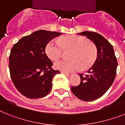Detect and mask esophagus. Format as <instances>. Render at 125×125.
Returning a JSON list of instances; mask_svg holds the SVG:
<instances>
[{"label":"esophagus","mask_w":125,"mask_h":125,"mask_svg":"<svg viewBox=\"0 0 125 125\" xmlns=\"http://www.w3.org/2000/svg\"><path fill=\"white\" fill-rule=\"evenodd\" d=\"M62 74H64L66 75L67 76H71L73 75L72 73H65V72H62Z\"/></svg>","instance_id":"esophagus-1"}]
</instances>
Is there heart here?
<instances>
[{
    "label": "heart",
    "instance_id": "b5f03b06",
    "mask_svg": "<svg viewBox=\"0 0 125 125\" xmlns=\"http://www.w3.org/2000/svg\"><path fill=\"white\" fill-rule=\"evenodd\" d=\"M63 49H72L70 54L71 60H60L54 63L56 69L65 73L80 71L82 68L87 69L94 62L96 57V47L91 42L83 36L71 35L52 40L47 43L45 52L51 60L56 61L62 56Z\"/></svg>",
    "mask_w": 125,
    "mask_h": 125
}]
</instances>
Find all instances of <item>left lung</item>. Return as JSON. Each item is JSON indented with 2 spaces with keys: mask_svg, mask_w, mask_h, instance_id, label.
I'll list each match as a JSON object with an SVG mask.
<instances>
[{
  "mask_svg": "<svg viewBox=\"0 0 125 125\" xmlns=\"http://www.w3.org/2000/svg\"><path fill=\"white\" fill-rule=\"evenodd\" d=\"M85 36L97 49V58L87 74H78L81 82L76 87H71L73 93L85 101L96 100L103 96L113 83L117 62L114 48L109 42L101 34L91 31L78 33Z\"/></svg>",
  "mask_w": 125,
  "mask_h": 125,
  "instance_id": "1",
  "label": "left lung"
}]
</instances>
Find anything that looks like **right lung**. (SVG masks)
<instances>
[{"label":"right lung","instance_id":"right-lung-1","mask_svg":"<svg viewBox=\"0 0 125 125\" xmlns=\"http://www.w3.org/2000/svg\"><path fill=\"white\" fill-rule=\"evenodd\" d=\"M62 34L38 30L24 36L12 47L9 63L11 78L17 90L26 98H43L52 89V78L60 72L52 69L45 47Z\"/></svg>","mask_w":125,"mask_h":125}]
</instances>
